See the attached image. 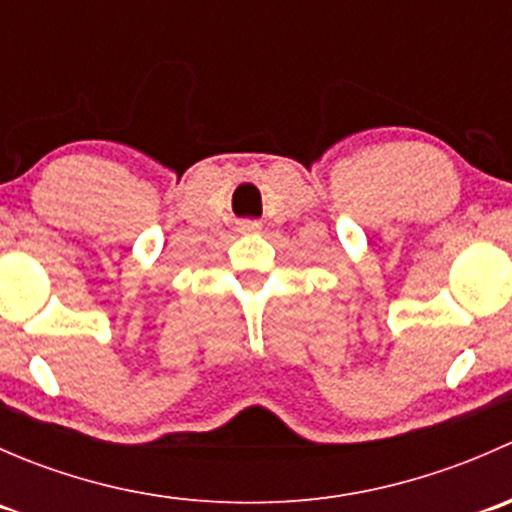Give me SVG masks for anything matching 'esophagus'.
Wrapping results in <instances>:
<instances>
[{
  "label": "esophagus",
  "mask_w": 512,
  "mask_h": 512,
  "mask_svg": "<svg viewBox=\"0 0 512 512\" xmlns=\"http://www.w3.org/2000/svg\"><path fill=\"white\" fill-rule=\"evenodd\" d=\"M260 223H257V220H240V223H237V230L240 232H257L260 230Z\"/></svg>",
  "instance_id": "esophagus-1"
}]
</instances>
